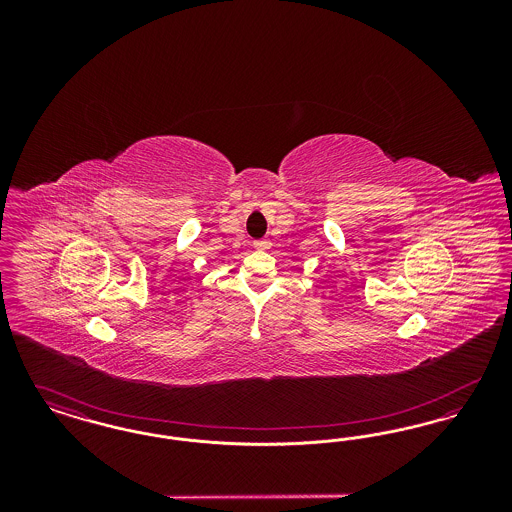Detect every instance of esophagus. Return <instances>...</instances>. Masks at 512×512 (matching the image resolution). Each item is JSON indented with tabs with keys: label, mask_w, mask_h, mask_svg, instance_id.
I'll return each instance as SVG.
<instances>
[{
	"label": "esophagus",
	"mask_w": 512,
	"mask_h": 512,
	"mask_svg": "<svg viewBox=\"0 0 512 512\" xmlns=\"http://www.w3.org/2000/svg\"><path fill=\"white\" fill-rule=\"evenodd\" d=\"M253 247H255V249H268V247H270V240H267V238H263V240H255V242H253Z\"/></svg>",
	"instance_id": "34e87169"
}]
</instances>
